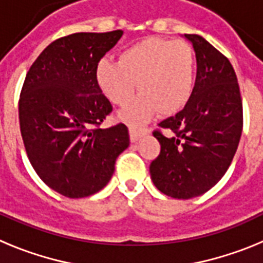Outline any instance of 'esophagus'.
Here are the masks:
<instances>
[{
	"label": "esophagus",
	"mask_w": 263,
	"mask_h": 263,
	"mask_svg": "<svg viewBox=\"0 0 263 263\" xmlns=\"http://www.w3.org/2000/svg\"><path fill=\"white\" fill-rule=\"evenodd\" d=\"M129 133H130V141H132V142H136L139 137L143 136V134L146 133V130H138L136 129V127H130Z\"/></svg>",
	"instance_id": "esophagus-1"
}]
</instances>
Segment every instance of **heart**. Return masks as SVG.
Listing matches in <instances>:
<instances>
[{
  "label": "heart",
  "instance_id": "1",
  "mask_svg": "<svg viewBox=\"0 0 263 263\" xmlns=\"http://www.w3.org/2000/svg\"><path fill=\"white\" fill-rule=\"evenodd\" d=\"M96 80L110 103L125 106L141 95L124 113L129 122L154 113L173 116L191 100L196 80V55L188 42L147 36L121 51L117 60L103 59Z\"/></svg>",
  "mask_w": 263,
  "mask_h": 263
}]
</instances>
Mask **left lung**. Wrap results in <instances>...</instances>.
Segmentation results:
<instances>
[{
    "instance_id": "1",
    "label": "left lung",
    "mask_w": 263,
    "mask_h": 263,
    "mask_svg": "<svg viewBox=\"0 0 263 263\" xmlns=\"http://www.w3.org/2000/svg\"><path fill=\"white\" fill-rule=\"evenodd\" d=\"M184 36L196 53L194 93L182 110L153 132L160 153L150 164L155 187L175 199L199 196L224 176L243 124L240 87L231 62L203 36ZM162 129L167 130V136Z\"/></svg>"
}]
</instances>
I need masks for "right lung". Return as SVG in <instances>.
Instances as JSON below:
<instances>
[{
	"label": "right lung",
	"mask_w": 263,
	"mask_h": 263,
	"mask_svg": "<svg viewBox=\"0 0 263 263\" xmlns=\"http://www.w3.org/2000/svg\"><path fill=\"white\" fill-rule=\"evenodd\" d=\"M122 30L76 32L53 41L31 64L20 96V126L30 163L53 191L72 199L103 190L129 146L125 124L100 125L110 101L96 67Z\"/></svg>",
	"instance_id": "1"
}]
</instances>
